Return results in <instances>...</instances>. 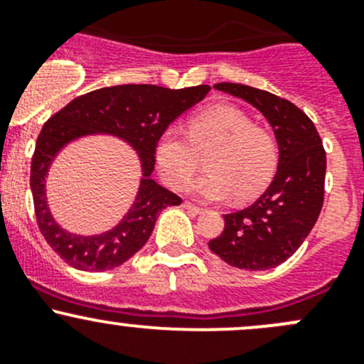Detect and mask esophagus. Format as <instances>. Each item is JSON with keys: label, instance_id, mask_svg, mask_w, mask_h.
Masks as SVG:
<instances>
[{"label": "esophagus", "instance_id": "obj_1", "mask_svg": "<svg viewBox=\"0 0 364 364\" xmlns=\"http://www.w3.org/2000/svg\"><path fill=\"white\" fill-rule=\"evenodd\" d=\"M183 208H187V210L193 212V214H200V212L203 210V208H201V207H196V205L191 203V201H183Z\"/></svg>", "mask_w": 364, "mask_h": 364}]
</instances>
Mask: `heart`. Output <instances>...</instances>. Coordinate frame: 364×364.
Returning a JSON list of instances; mask_svg holds the SVG:
<instances>
[{"label": "heart", "mask_w": 364, "mask_h": 364, "mask_svg": "<svg viewBox=\"0 0 364 364\" xmlns=\"http://www.w3.org/2000/svg\"><path fill=\"white\" fill-rule=\"evenodd\" d=\"M207 156L208 173L194 186L205 200L233 194L247 200L260 193L278 166L279 145L271 129L255 124L244 109L219 104L194 114L187 131L170 127L156 143V163L163 181L175 191L189 186Z\"/></svg>", "instance_id": "obj_1"}]
</instances>
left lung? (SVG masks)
Segmentation results:
<instances>
[{
  "mask_svg": "<svg viewBox=\"0 0 364 364\" xmlns=\"http://www.w3.org/2000/svg\"><path fill=\"white\" fill-rule=\"evenodd\" d=\"M214 86L264 113L278 138L279 164L253 205L225 214V230L208 247L233 267L265 271L289 260L315 226L323 205L326 150L308 114L290 100L239 82Z\"/></svg>",
  "mask_w": 364,
  "mask_h": 364,
  "instance_id": "obj_1",
  "label": "left lung"
}]
</instances>
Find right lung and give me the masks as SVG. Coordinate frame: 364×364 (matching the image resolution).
Wrapping results in <instances>:
<instances>
[{"mask_svg":"<svg viewBox=\"0 0 364 364\" xmlns=\"http://www.w3.org/2000/svg\"><path fill=\"white\" fill-rule=\"evenodd\" d=\"M208 92V85L182 90L157 85L109 86L75 97L46 122L31 157L30 183L38 228L61 260L79 271H109L145 246L159 212L182 203L181 196L150 178L157 139L175 118ZM92 132H109L127 139L140 152L146 178L136 203L117 229L97 237H77L61 230L48 214L43 178L52 157L65 142Z\"/></svg>","mask_w":364,"mask_h":364,"instance_id":"1","label":"right lung"}]
</instances>
